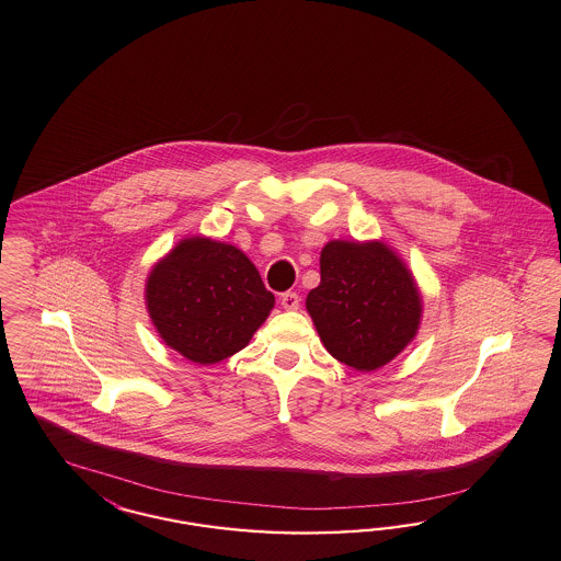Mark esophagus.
I'll list each match as a JSON object with an SVG mask.
<instances>
[{
	"mask_svg": "<svg viewBox=\"0 0 561 561\" xmlns=\"http://www.w3.org/2000/svg\"><path fill=\"white\" fill-rule=\"evenodd\" d=\"M279 302L286 311H296L300 307V296L296 291H286V294H282Z\"/></svg>",
	"mask_w": 561,
	"mask_h": 561,
	"instance_id": "1",
	"label": "esophagus"
}]
</instances>
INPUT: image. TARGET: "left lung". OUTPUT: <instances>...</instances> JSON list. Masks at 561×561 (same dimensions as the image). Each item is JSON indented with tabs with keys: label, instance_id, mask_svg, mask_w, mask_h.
<instances>
[{
	"label": "left lung",
	"instance_id": "8db88e82",
	"mask_svg": "<svg viewBox=\"0 0 561 561\" xmlns=\"http://www.w3.org/2000/svg\"><path fill=\"white\" fill-rule=\"evenodd\" d=\"M321 282L307 311L334 359L374 371L417 336L424 300L399 252L381 240H332L321 248Z\"/></svg>",
	"mask_w": 561,
	"mask_h": 561
}]
</instances>
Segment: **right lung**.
<instances>
[{
    "instance_id": "right-lung-1",
    "label": "right lung",
    "mask_w": 561,
    "mask_h": 561,
    "mask_svg": "<svg viewBox=\"0 0 561 561\" xmlns=\"http://www.w3.org/2000/svg\"><path fill=\"white\" fill-rule=\"evenodd\" d=\"M144 296L162 342L201 365L248 346L275 305L247 254L206 236L183 238L158 259Z\"/></svg>"
}]
</instances>
